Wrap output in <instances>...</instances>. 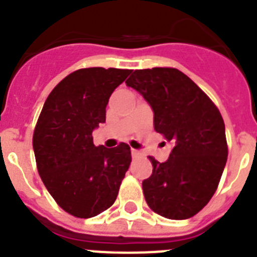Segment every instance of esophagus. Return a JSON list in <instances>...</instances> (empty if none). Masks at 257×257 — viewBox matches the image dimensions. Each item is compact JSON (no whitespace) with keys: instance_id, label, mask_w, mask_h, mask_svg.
Returning a JSON list of instances; mask_svg holds the SVG:
<instances>
[{"instance_id":"obj_1","label":"esophagus","mask_w":257,"mask_h":257,"mask_svg":"<svg viewBox=\"0 0 257 257\" xmlns=\"http://www.w3.org/2000/svg\"><path fill=\"white\" fill-rule=\"evenodd\" d=\"M131 154H133L134 158H136V157H139L142 153L139 151H136V149H131Z\"/></svg>"}]
</instances>
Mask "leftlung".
Masks as SVG:
<instances>
[{
  "mask_svg": "<svg viewBox=\"0 0 257 257\" xmlns=\"http://www.w3.org/2000/svg\"><path fill=\"white\" fill-rule=\"evenodd\" d=\"M154 113V130L172 149L165 162L149 157L153 172L143 181L149 207L172 220L194 216L216 192L228 157L219 109L175 68L135 70L126 81Z\"/></svg>",
  "mask_w": 257,
  "mask_h": 257,
  "instance_id": "left-lung-1",
  "label": "left lung"
}]
</instances>
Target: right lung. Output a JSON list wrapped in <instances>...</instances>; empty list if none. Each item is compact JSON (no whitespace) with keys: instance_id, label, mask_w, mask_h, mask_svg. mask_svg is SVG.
<instances>
[{"instance_id":"obj_1","label":"right lung","mask_w":257,"mask_h":257,"mask_svg":"<svg viewBox=\"0 0 257 257\" xmlns=\"http://www.w3.org/2000/svg\"><path fill=\"white\" fill-rule=\"evenodd\" d=\"M131 73L117 68L78 69L56 85L33 134L38 174L56 203L81 219L114 203L131 162L130 147H95L92 131L105 122L109 97Z\"/></svg>"}]
</instances>
